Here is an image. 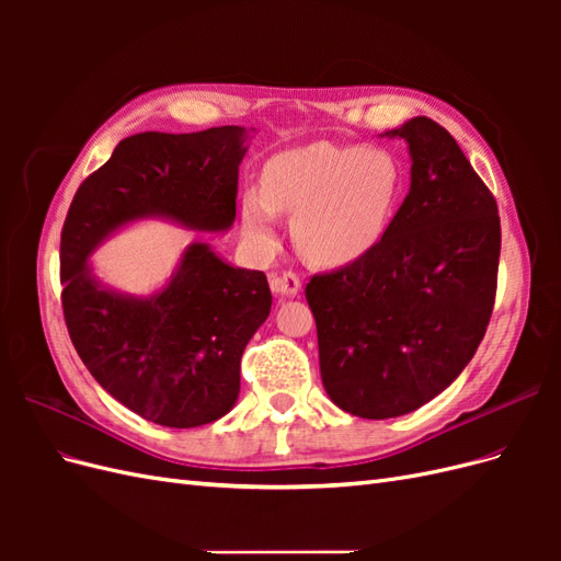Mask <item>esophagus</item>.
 <instances>
[{
    "instance_id": "34e87169",
    "label": "esophagus",
    "mask_w": 561,
    "mask_h": 561,
    "mask_svg": "<svg viewBox=\"0 0 561 561\" xmlns=\"http://www.w3.org/2000/svg\"><path fill=\"white\" fill-rule=\"evenodd\" d=\"M268 285L271 290L280 297H295L301 290V278L295 274V271H283V274L271 276Z\"/></svg>"
}]
</instances>
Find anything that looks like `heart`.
I'll return each mask as SVG.
<instances>
[{
	"mask_svg": "<svg viewBox=\"0 0 561 561\" xmlns=\"http://www.w3.org/2000/svg\"><path fill=\"white\" fill-rule=\"evenodd\" d=\"M398 194L400 168L388 151L316 142L268 161L262 190L243 194V231L266 252L276 245V213H293L301 254L342 266L379 243Z\"/></svg>",
	"mask_w": 561,
	"mask_h": 561,
	"instance_id": "heart-1",
	"label": "heart"
}]
</instances>
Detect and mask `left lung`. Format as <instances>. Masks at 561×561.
Here are the masks:
<instances>
[{
    "mask_svg": "<svg viewBox=\"0 0 561 561\" xmlns=\"http://www.w3.org/2000/svg\"><path fill=\"white\" fill-rule=\"evenodd\" d=\"M412 186L379 243L307 283L328 396L360 419L426 404L463 371L494 311L501 217L456 140L428 116L388 130Z\"/></svg>",
    "mask_w": 561,
    "mask_h": 561,
    "instance_id": "obj_1",
    "label": "left lung"
}]
</instances>
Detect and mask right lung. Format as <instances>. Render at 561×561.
<instances>
[{
    "label": "right lung",
    "mask_w": 561,
    "mask_h": 561,
    "mask_svg": "<svg viewBox=\"0 0 561 561\" xmlns=\"http://www.w3.org/2000/svg\"><path fill=\"white\" fill-rule=\"evenodd\" d=\"M243 142L241 126L130 135L81 182L65 217L67 332L93 379L159 426L196 428L231 410L241 355L271 311L266 276L233 268L206 243H194L165 290L135 299L98 285L87 257L110 231L147 215L192 229H229Z\"/></svg>",
    "instance_id": "obj_1"
}]
</instances>
